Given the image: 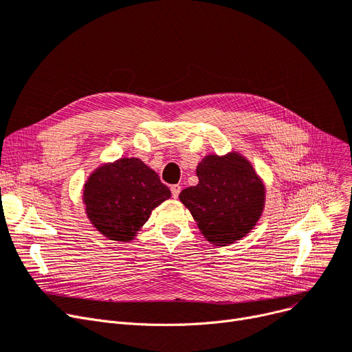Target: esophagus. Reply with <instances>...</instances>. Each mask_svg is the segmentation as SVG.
<instances>
[{
  "label": "esophagus",
  "mask_w": 352,
  "mask_h": 352,
  "mask_svg": "<svg viewBox=\"0 0 352 352\" xmlns=\"http://www.w3.org/2000/svg\"><path fill=\"white\" fill-rule=\"evenodd\" d=\"M179 192H181V186H178V184L171 186V194H173V197H174V199H178Z\"/></svg>",
  "instance_id": "1"
}]
</instances>
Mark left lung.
Listing matches in <instances>:
<instances>
[{
	"label": "left lung",
	"instance_id": "1",
	"mask_svg": "<svg viewBox=\"0 0 352 352\" xmlns=\"http://www.w3.org/2000/svg\"><path fill=\"white\" fill-rule=\"evenodd\" d=\"M199 184L179 192L204 238L226 246L248 235L261 217L265 188L251 162L238 152L207 155L197 165Z\"/></svg>",
	"mask_w": 352,
	"mask_h": 352
}]
</instances>
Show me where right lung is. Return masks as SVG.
I'll return each mask as SVG.
<instances>
[{"label":"right lung","instance_id":"obj_1","mask_svg":"<svg viewBox=\"0 0 352 352\" xmlns=\"http://www.w3.org/2000/svg\"><path fill=\"white\" fill-rule=\"evenodd\" d=\"M171 197L153 169L139 158L98 166L84 186L89 222L110 241H132L156 206Z\"/></svg>","mask_w":352,"mask_h":352}]
</instances>
